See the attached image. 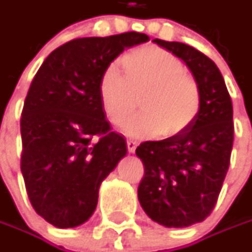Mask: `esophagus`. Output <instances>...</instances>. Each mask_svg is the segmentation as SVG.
Masks as SVG:
<instances>
[{"instance_id":"34e87169","label":"esophagus","mask_w":252,"mask_h":252,"mask_svg":"<svg viewBox=\"0 0 252 252\" xmlns=\"http://www.w3.org/2000/svg\"><path fill=\"white\" fill-rule=\"evenodd\" d=\"M136 147H137V143L134 140H127V150L129 153H134L136 151Z\"/></svg>"}]
</instances>
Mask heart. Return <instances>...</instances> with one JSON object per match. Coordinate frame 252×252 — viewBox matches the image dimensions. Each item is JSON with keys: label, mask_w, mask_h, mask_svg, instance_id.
Instances as JSON below:
<instances>
[{"label": "heart", "mask_w": 252, "mask_h": 252, "mask_svg": "<svg viewBox=\"0 0 252 252\" xmlns=\"http://www.w3.org/2000/svg\"><path fill=\"white\" fill-rule=\"evenodd\" d=\"M121 63L125 77L109 65L98 84L108 121L123 126L140 96L141 113L125 127L129 136L147 139L161 133L162 137H175L188 130L202 108V91L178 57L158 46H144L125 54Z\"/></svg>", "instance_id": "obj_1"}]
</instances>
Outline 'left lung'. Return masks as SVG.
I'll return each mask as SVG.
<instances>
[{"mask_svg": "<svg viewBox=\"0 0 252 252\" xmlns=\"http://www.w3.org/2000/svg\"><path fill=\"white\" fill-rule=\"evenodd\" d=\"M187 64L202 91L188 130L136 149L144 177L137 196L147 216L165 227H188L210 215L227 174L234 139L233 105L223 75L208 56L179 42L154 39Z\"/></svg>", "mask_w": 252, "mask_h": 252, "instance_id": "obj_1", "label": "left lung"}]
</instances>
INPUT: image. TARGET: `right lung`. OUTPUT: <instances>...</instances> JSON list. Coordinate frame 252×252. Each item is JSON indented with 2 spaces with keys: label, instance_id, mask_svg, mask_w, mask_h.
Listing matches in <instances>:
<instances>
[{
  "label": "right lung",
  "instance_id": "add662e5",
  "mask_svg": "<svg viewBox=\"0 0 252 252\" xmlns=\"http://www.w3.org/2000/svg\"><path fill=\"white\" fill-rule=\"evenodd\" d=\"M149 40L139 32L74 39L34 75L21 118V171L36 213L56 227L91 218L102 181L127 154L102 111L98 84L125 49Z\"/></svg>",
  "mask_w": 252,
  "mask_h": 252
}]
</instances>
